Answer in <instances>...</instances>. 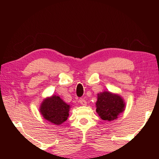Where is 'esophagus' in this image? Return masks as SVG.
Listing matches in <instances>:
<instances>
[{"mask_svg": "<svg viewBox=\"0 0 159 159\" xmlns=\"http://www.w3.org/2000/svg\"><path fill=\"white\" fill-rule=\"evenodd\" d=\"M79 102L80 103V104H81V105H83V106H85L86 104H87V102H86L85 99H83V98H80L79 99Z\"/></svg>", "mask_w": 159, "mask_h": 159, "instance_id": "esophagus-1", "label": "esophagus"}]
</instances>
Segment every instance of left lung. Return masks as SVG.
<instances>
[{
    "label": "left lung",
    "mask_w": 159,
    "mask_h": 159,
    "mask_svg": "<svg viewBox=\"0 0 159 159\" xmlns=\"http://www.w3.org/2000/svg\"><path fill=\"white\" fill-rule=\"evenodd\" d=\"M123 99L117 94L104 91L98 95L96 111L102 120H114L125 109Z\"/></svg>",
    "instance_id": "8db88e82"
}]
</instances>
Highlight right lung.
I'll list each match as a JSON object with an SVG mask.
<instances>
[{
    "label": "right lung",
    "instance_id": "add662e5",
    "mask_svg": "<svg viewBox=\"0 0 159 159\" xmlns=\"http://www.w3.org/2000/svg\"><path fill=\"white\" fill-rule=\"evenodd\" d=\"M69 109L70 106L57 95L45 98L40 107V112L43 117L57 125L67 120Z\"/></svg>",
    "mask_w": 159,
    "mask_h": 159
}]
</instances>
